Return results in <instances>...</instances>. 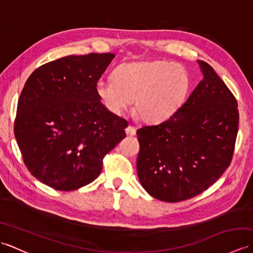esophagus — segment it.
<instances>
[{
    "instance_id": "obj_1",
    "label": "esophagus",
    "mask_w": 253,
    "mask_h": 253,
    "mask_svg": "<svg viewBox=\"0 0 253 253\" xmlns=\"http://www.w3.org/2000/svg\"><path fill=\"white\" fill-rule=\"evenodd\" d=\"M125 131L127 133V136H135L136 135V128L133 127V126H131V125L127 126Z\"/></svg>"
}]
</instances>
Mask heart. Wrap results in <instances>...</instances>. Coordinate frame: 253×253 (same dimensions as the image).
<instances>
[{
	"label": "heart",
	"instance_id": "1",
	"mask_svg": "<svg viewBox=\"0 0 253 253\" xmlns=\"http://www.w3.org/2000/svg\"><path fill=\"white\" fill-rule=\"evenodd\" d=\"M114 77L96 83V93L104 106L120 115L135 100L137 115L147 123H159L173 115L190 84L184 67L166 61L123 64Z\"/></svg>",
	"mask_w": 253,
	"mask_h": 253
}]
</instances>
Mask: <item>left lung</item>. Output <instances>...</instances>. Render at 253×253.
<instances>
[{
  "mask_svg": "<svg viewBox=\"0 0 253 253\" xmlns=\"http://www.w3.org/2000/svg\"><path fill=\"white\" fill-rule=\"evenodd\" d=\"M203 79L169 120L137 130V173L150 196L187 200L226 169L238 132L237 101L214 69L198 61Z\"/></svg>",
  "mask_w": 253,
  "mask_h": 253,
  "instance_id": "left-lung-1",
  "label": "left lung"
}]
</instances>
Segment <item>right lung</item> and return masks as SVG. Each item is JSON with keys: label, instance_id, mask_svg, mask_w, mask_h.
Returning a JSON list of instances; mask_svg holds the SVG:
<instances>
[{"label": "right lung", "instance_id": "add662e5", "mask_svg": "<svg viewBox=\"0 0 253 253\" xmlns=\"http://www.w3.org/2000/svg\"><path fill=\"white\" fill-rule=\"evenodd\" d=\"M113 53L69 55L37 68L17 104L15 138L25 165L53 189L72 191L92 182L103 158L128 123L101 103L96 83Z\"/></svg>", "mask_w": 253, "mask_h": 253}]
</instances>
